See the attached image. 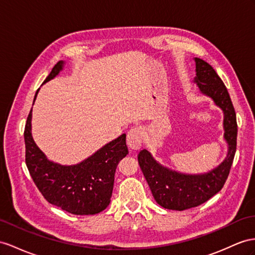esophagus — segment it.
<instances>
[{"instance_id": "esophagus-1", "label": "esophagus", "mask_w": 255, "mask_h": 255, "mask_svg": "<svg viewBox=\"0 0 255 255\" xmlns=\"http://www.w3.org/2000/svg\"><path fill=\"white\" fill-rule=\"evenodd\" d=\"M143 132L140 127L131 128L127 133V145L131 149H139L142 145Z\"/></svg>"}]
</instances>
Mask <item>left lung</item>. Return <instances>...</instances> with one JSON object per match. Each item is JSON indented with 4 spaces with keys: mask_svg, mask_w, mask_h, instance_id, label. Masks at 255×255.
Masks as SVG:
<instances>
[{
    "mask_svg": "<svg viewBox=\"0 0 255 255\" xmlns=\"http://www.w3.org/2000/svg\"><path fill=\"white\" fill-rule=\"evenodd\" d=\"M194 82L202 95L210 97L224 113V139L228 144L226 158L211 171L186 174L170 170L156 161L146 149L138 155L141 170L156 202L169 210H186L210 199L224 186L236 153L237 121L230 94L217 72L208 62L195 58Z\"/></svg>",
    "mask_w": 255,
    "mask_h": 255,
    "instance_id": "8db88e82",
    "label": "left lung"
}]
</instances>
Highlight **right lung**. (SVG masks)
<instances>
[{
    "label": "right lung",
    "instance_id": "obj_1",
    "mask_svg": "<svg viewBox=\"0 0 255 255\" xmlns=\"http://www.w3.org/2000/svg\"><path fill=\"white\" fill-rule=\"evenodd\" d=\"M59 61L44 83L53 80L63 69ZM40 88L34 96V101ZM33 101V103H34ZM32 109L24 128L25 164L38 191L49 204L76 215L103 211L112 197L114 175L121 159L128 154L126 134L109 142L80 164L63 166L47 159L32 138Z\"/></svg>",
    "mask_w": 255,
    "mask_h": 255
}]
</instances>
